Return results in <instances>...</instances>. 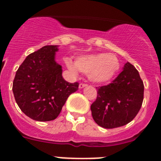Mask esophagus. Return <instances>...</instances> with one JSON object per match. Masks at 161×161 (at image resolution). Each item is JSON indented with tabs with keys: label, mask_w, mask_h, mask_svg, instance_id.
<instances>
[{
	"label": "esophagus",
	"mask_w": 161,
	"mask_h": 161,
	"mask_svg": "<svg viewBox=\"0 0 161 161\" xmlns=\"http://www.w3.org/2000/svg\"><path fill=\"white\" fill-rule=\"evenodd\" d=\"M87 84H85V83H80L79 85V88L80 89H82V88H84V87H86V86H87Z\"/></svg>",
	"instance_id": "esophagus-1"
}]
</instances>
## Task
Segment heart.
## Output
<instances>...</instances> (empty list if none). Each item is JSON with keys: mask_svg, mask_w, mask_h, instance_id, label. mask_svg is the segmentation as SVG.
Returning <instances> with one entry per match:
<instances>
[{"mask_svg": "<svg viewBox=\"0 0 161 161\" xmlns=\"http://www.w3.org/2000/svg\"><path fill=\"white\" fill-rule=\"evenodd\" d=\"M67 66L74 73L77 71L88 74L89 79L96 83L110 81L118 73L120 64L115 55L107 53L93 54L80 56L75 64L66 60Z\"/></svg>", "mask_w": 161, "mask_h": 161, "instance_id": "heart-1", "label": "heart"}]
</instances>
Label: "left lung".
Returning <instances> with one entry per match:
<instances>
[{"label": "left lung", "mask_w": 161, "mask_h": 161, "mask_svg": "<svg viewBox=\"0 0 161 161\" xmlns=\"http://www.w3.org/2000/svg\"><path fill=\"white\" fill-rule=\"evenodd\" d=\"M96 89L97 96L91 111L95 123L104 128H116L131 122L143 104V82L129 62L111 83Z\"/></svg>", "instance_id": "left-lung-1"}]
</instances>
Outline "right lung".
<instances>
[{
    "label": "right lung",
    "instance_id": "right-lung-1",
    "mask_svg": "<svg viewBox=\"0 0 161 161\" xmlns=\"http://www.w3.org/2000/svg\"><path fill=\"white\" fill-rule=\"evenodd\" d=\"M57 46H44L30 54L20 65L13 82L18 106L26 116L47 122L58 117L79 83H68L62 76V67L55 61Z\"/></svg>",
    "mask_w": 161,
    "mask_h": 161
}]
</instances>
